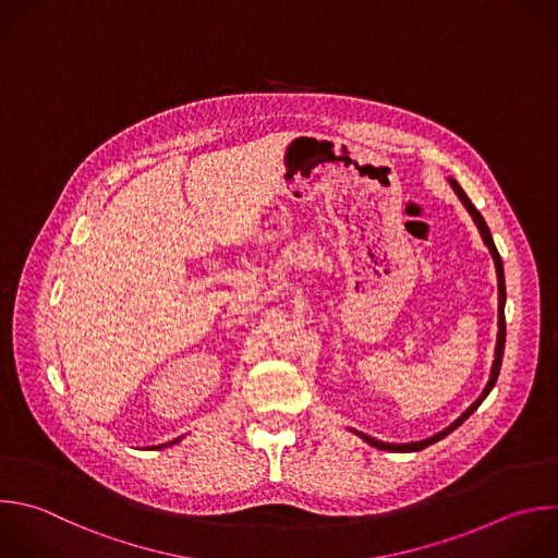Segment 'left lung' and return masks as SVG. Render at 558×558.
Returning a JSON list of instances; mask_svg holds the SVG:
<instances>
[{
  "label": "left lung",
  "instance_id": "obj_1",
  "mask_svg": "<svg viewBox=\"0 0 558 558\" xmlns=\"http://www.w3.org/2000/svg\"><path fill=\"white\" fill-rule=\"evenodd\" d=\"M449 185H451V190L456 192V196L460 198V203L464 205V209L469 211V216L473 218V222H475V227H477V231H480V235H482V240H484V244H486V248H488V253H490V257H493V264H495V272H497V342H495V360H493V366H490V377H488V381H486V386H484V390H482V395L449 425V427H445L442 432H438V434H434V436H429V438H423V440H414V442H384V440H377V438H373V436H368V434H364V432H357V429H351L355 436H360L362 440H366L368 445H373V447H377V449H384V451H418V449H425V447H429L432 442H438L440 438H445L447 434H451L458 425H462L475 410H477V405L486 399V395L493 390V386H495V381H497V375H499V366H501V355H504V342H506V318H504V305H506V283H504V264H501V257H499V253H497V248H495V242H493V238H490V231H488V227H486V222H484V218H482V214L473 207V203L469 201V196L462 192V187L458 185V181L456 179H449Z\"/></svg>",
  "mask_w": 558,
  "mask_h": 558
}]
</instances>
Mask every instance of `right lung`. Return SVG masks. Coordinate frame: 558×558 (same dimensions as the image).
<instances>
[{
  "instance_id": "add662e5",
  "label": "right lung",
  "mask_w": 558,
  "mask_h": 558,
  "mask_svg": "<svg viewBox=\"0 0 558 558\" xmlns=\"http://www.w3.org/2000/svg\"><path fill=\"white\" fill-rule=\"evenodd\" d=\"M181 438H183V436H181ZM181 438H177V440H170V442H166V445H157V447H155V449H161V447H170V445H174V442H179V440H181Z\"/></svg>"
}]
</instances>
